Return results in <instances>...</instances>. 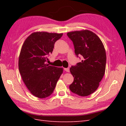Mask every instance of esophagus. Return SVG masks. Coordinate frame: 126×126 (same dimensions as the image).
Segmentation results:
<instances>
[{
    "label": "esophagus",
    "instance_id": "34e87169",
    "mask_svg": "<svg viewBox=\"0 0 126 126\" xmlns=\"http://www.w3.org/2000/svg\"><path fill=\"white\" fill-rule=\"evenodd\" d=\"M64 70L66 72H68V73H69V72L70 71V69H69V68H64Z\"/></svg>",
    "mask_w": 126,
    "mask_h": 126
}]
</instances>
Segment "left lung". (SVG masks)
Masks as SVG:
<instances>
[{"instance_id":"1","label":"left lung","mask_w":126,"mask_h":126,"mask_svg":"<svg viewBox=\"0 0 126 126\" xmlns=\"http://www.w3.org/2000/svg\"><path fill=\"white\" fill-rule=\"evenodd\" d=\"M67 35L73 42L76 55L83 58L70 69L74 80L69 88L77 95L87 96L97 89L105 74V48L100 38L90 30L71 31Z\"/></svg>"}]
</instances>
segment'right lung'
Returning a JSON list of instances; mask_svg holds the SVG:
<instances>
[{
    "instance_id": "obj_1",
    "label": "right lung",
    "mask_w": 126,
    "mask_h": 126,
    "mask_svg": "<svg viewBox=\"0 0 126 126\" xmlns=\"http://www.w3.org/2000/svg\"><path fill=\"white\" fill-rule=\"evenodd\" d=\"M63 33L34 32L25 40L19 57L18 66L23 81L30 92L43 98L52 94L63 68L46 63L47 55L52 53L55 43Z\"/></svg>"
}]
</instances>
